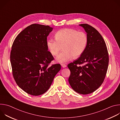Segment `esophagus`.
<instances>
[{
	"instance_id": "34e87169",
	"label": "esophagus",
	"mask_w": 120,
	"mask_h": 120,
	"mask_svg": "<svg viewBox=\"0 0 120 120\" xmlns=\"http://www.w3.org/2000/svg\"><path fill=\"white\" fill-rule=\"evenodd\" d=\"M61 66H62V67L63 68H65L66 67V65L65 64H61Z\"/></svg>"
}]
</instances>
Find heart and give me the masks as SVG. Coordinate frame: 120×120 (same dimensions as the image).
I'll use <instances>...</instances> for the list:
<instances>
[{"mask_svg":"<svg viewBox=\"0 0 120 120\" xmlns=\"http://www.w3.org/2000/svg\"><path fill=\"white\" fill-rule=\"evenodd\" d=\"M56 39H49L46 42L47 47L53 56H57L60 51H63L56 59L59 63L71 60L73 57H80L86 49L88 38L83 32H78L73 28H64L57 31L55 36Z\"/></svg>","mask_w":120,"mask_h":120,"instance_id":"b5f03b06","label":"heart"}]
</instances>
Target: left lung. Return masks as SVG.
<instances>
[{
    "label": "left lung",
    "mask_w": 120,
    "mask_h": 120,
    "mask_svg": "<svg viewBox=\"0 0 120 120\" xmlns=\"http://www.w3.org/2000/svg\"><path fill=\"white\" fill-rule=\"evenodd\" d=\"M79 26L86 32L88 42L80 57L68 64L71 72L68 81L75 91L87 94L96 90L103 82L109 55L105 42L99 32L87 24Z\"/></svg>",
    "instance_id": "1"
}]
</instances>
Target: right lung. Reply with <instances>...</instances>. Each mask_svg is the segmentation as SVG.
I'll return each mask as SVG.
<instances>
[{
	"label": "right lung",
	"instance_id": "1",
	"mask_svg": "<svg viewBox=\"0 0 120 120\" xmlns=\"http://www.w3.org/2000/svg\"><path fill=\"white\" fill-rule=\"evenodd\" d=\"M49 26L32 24L15 38L11 48L10 62L14 78L26 93L41 95L50 88L61 69L60 64L50 65L54 59L46 46L47 37L53 30Z\"/></svg>",
	"mask_w": 120,
	"mask_h": 120
}]
</instances>
